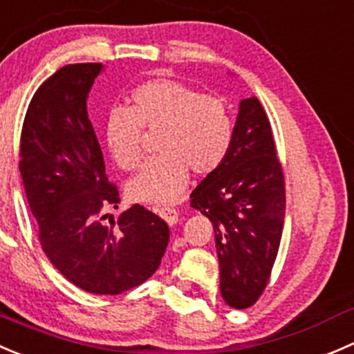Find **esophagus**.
<instances>
[{
	"instance_id": "1",
	"label": "esophagus",
	"mask_w": 354,
	"mask_h": 354,
	"mask_svg": "<svg viewBox=\"0 0 354 354\" xmlns=\"http://www.w3.org/2000/svg\"><path fill=\"white\" fill-rule=\"evenodd\" d=\"M158 215L162 216V218L165 220V222L169 223V225H176L177 220H178L177 209L169 208V206H165V208H160V209H158Z\"/></svg>"
}]
</instances>
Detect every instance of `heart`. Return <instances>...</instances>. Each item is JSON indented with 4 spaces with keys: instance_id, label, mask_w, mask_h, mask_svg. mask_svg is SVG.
I'll return each mask as SVG.
<instances>
[{
    "instance_id": "obj_1",
    "label": "heart",
    "mask_w": 354,
    "mask_h": 354,
    "mask_svg": "<svg viewBox=\"0 0 354 354\" xmlns=\"http://www.w3.org/2000/svg\"><path fill=\"white\" fill-rule=\"evenodd\" d=\"M142 131L156 134L155 160L127 185L134 201L165 205L184 191L189 172L205 177L229 156L236 132L230 104L180 80L153 79L136 87L129 110L111 113L106 141L124 170L142 162Z\"/></svg>"
}]
</instances>
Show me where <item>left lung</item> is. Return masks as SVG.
<instances>
[{"instance_id": "obj_1", "label": "left lung", "mask_w": 354, "mask_h": 354, "mask_svg": "<svg viewBox=\"0 0 354 354\" xmlns=\"http://www.w3.org/2000/svg\"><path fill=\"white\" fill-rule=\"evenodd\" d=\"M191 206L215 230L222 297L236 310L253 306L270 281L286 213L284 170L258 97L241 101L229 156L191 192Z\"/></svg>"}]
</instances>
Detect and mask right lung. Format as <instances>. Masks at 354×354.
I'll return each mask as SVG.
<instances>
[{
    "mask_svg": "<svg viewBox=\"0 0 354 354\" xmlns=\"http://www.w3.org/2000/svg\"><path fill=\"white\" fill-rule=\"evenodd\" d=\"M101 70L73 63L41 84L24 118L20 174L41 248L59 274L93 295H120L155 274L170 230L141 205L118 218L108 213L120 196L86 104Z\"/></svg>",
    "mask_w": 354,
    "mask_h": 354,
    "instance_id": "1",
    "label": "right lung"
}]
</instances>
